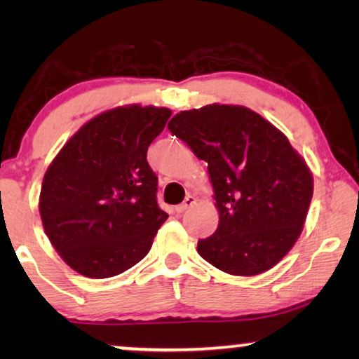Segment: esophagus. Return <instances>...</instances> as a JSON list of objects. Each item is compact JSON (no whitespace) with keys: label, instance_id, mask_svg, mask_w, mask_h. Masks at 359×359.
<instances>
[{"label":"esophagus","instance_id":"esophagus-1","mask_svg":"<svg viewBox=\"0 0 359 359\" xmlns=\"http://www.w3.org/2000/svg\"><path fill=\"white\" fill-rule=\"evenodd\" d=\"M194 204H196V198H194V196L189 194V196H186V199L183 201V203L176 205L175 210H176V212H178V214H181V212H184L186 209H189L191 205H194Z\"/></svg>","mask_w":359,"mask_h":359}]
</instances>
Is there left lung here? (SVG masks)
<instances>
[{
	"instance_id": "obj_1",
	"label": "left lung",
	"mask_w": 359,
	"mask_h": 359,
	"mask_svg": "<svg viewBox=\"0 0 359 359\" xmlns=\"http://www.w3.org/2000/svg\"><path fill=\"white\" fill-rule=\"evenodd\" d=\"M168 129L208 161L219 225L198 242L201 257L233 276L281 262L302 232L313 193L311 170L287 137L248 107L217 102L178 112Z\"/></svg>"
}]
</instances>
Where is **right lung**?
Wrapping results in <instances>:
<instances>
[{"label": "right lung", "instance_id": "right-lung-1", "mask_svg": "<svg viewBox=\"0 0 359 359\" xmlns=\"http://www.w3.org/2000/svg\"><path fill=\"white\" fill-rule=\"evenodd\" d=\"M168 107L129 104L101 112L63 145L43 175L39 212L63 262L86 278L124 273L150 252L168 214L147 150Z\"/></svg>", "mask_w": 359, "mask_h": 359}]
</instances>
